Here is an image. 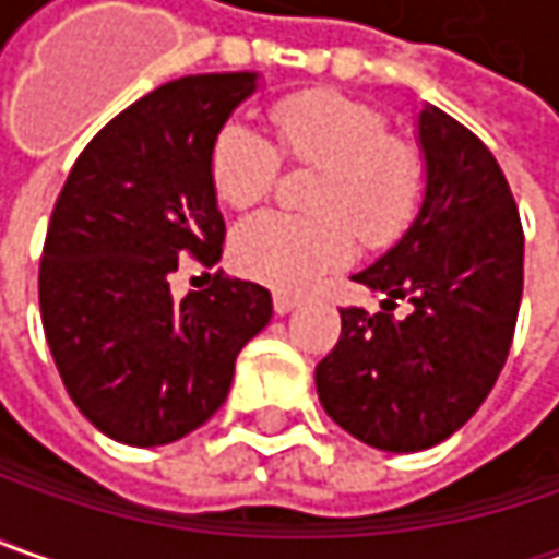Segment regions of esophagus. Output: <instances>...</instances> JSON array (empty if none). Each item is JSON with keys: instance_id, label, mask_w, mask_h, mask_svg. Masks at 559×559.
<instances>
[{"instance_id": "1", "label": "esophagus", "mask_w": 559, "mask_h": 559, "mask_svg": "<svg viewBox=\"0 0 559 559\" xmlns=\"http://www.w3.org/2000/svg\"><path fill=\"white\" fill-rule=\"evenodd\" d=\"M272 300H275V312H278V316H287V312H294V309L300 306V297H297V294H287V290H275Z\"/></svg>"}]
</instances>
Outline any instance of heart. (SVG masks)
Here are the masks:
<instances>
[{
	"mask_svg": "<svg viewBox=\"0 0 559 559\" xmlns=\"http://www.w3.org/2000/svg\"><path fill=\"white\" fill-rule=\"evenodd\" d=\"M272 124L282 156L319 168L306 206L312 215L259 212L231 234L240 275L297 290L350 262L357 234L366 247H388L413 222L423 200V162L391 136L384 111L356 96L309 90L281 99ZM222 203L247 209L269 197L281 171L272 140L247 121H228L209 153Z\"/></svg>",
	"mask_w": 559,
	"mask_h": 559,
	"instance_id": "1",
	"label": "heart"
}]
</instances>
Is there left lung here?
Returning <instances> with one entry per match:
<instances>
[{"instance_id":"left-lung-1","label":"left lung","mask_w":559,"mask_h":559,"mask_svg":"<svg viewBox=\"0 0 559 559\" xmlns=\"http://www.w3.org/2000/svg\"><path fill=\"white\" fill-rule=\"evenodd\" d=\"M423 206L401 240L353 281L381 312L341 309V341L316 366L325 413L362 444L428 450L491 394L522 300V225L498 158L448 111H419ZM414 304L393 316V300Z\"/></svg>"}]
</instances>
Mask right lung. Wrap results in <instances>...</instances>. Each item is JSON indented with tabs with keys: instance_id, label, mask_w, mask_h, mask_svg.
Here are the masks:
<instances>
[{
	"instance_id": "obj_1",
	"label": "right lung",
	"mask_w": 559,
	"mask_h": 559,
	"mask_svg": "<svg viewBox=\"0 0 559 559\" xmlns=\"http://www.w3.org/2000/svg\"><path fill=\"white\" fill-rule=\"evenodd\" d=\"M255 71L162 84L86 143L61 187L39 262V316L59 376L90 423L131 448L171 444L215 416L237 353L272 294L215 275L171 297L181 255L222 259L209 153Z\"/></svg>"
}]
</instances>
